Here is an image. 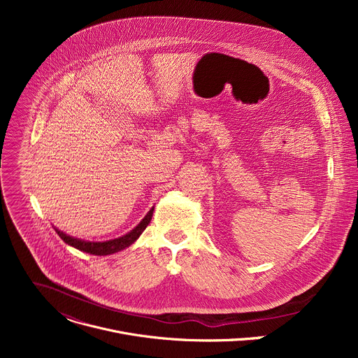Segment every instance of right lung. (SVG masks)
I'll return each instance as SVG.
<instances>
[{"mask_svg": "<svg viewBox=\"0 0 358 358\" xmlns=\"http://www.w3.org/2000/svg\"><path fill=\"white\" fill-rule=\"evenodd\" d=\"M155 210V208H152ZM152 210L148 211V214L143 218V221L134 228L131 229L129 234L120 236V238H116V239H110V241H106V242H90V241H82V239H78V238H73L71 235H66L65 232L59 231V229H55L58 232V235L64 239V242H66L68 245L79 249V250H83L86 253H90V255H110V253H115V252H119V250H123L124 248L130 246L140 235L141 232L147 228V225L150 224L151 221V217H152Z\"/></svg>", "mask_w": 358, "mask_h": 358, "instance_id": "obj_1", "label": "right lung"}]
</instances>
